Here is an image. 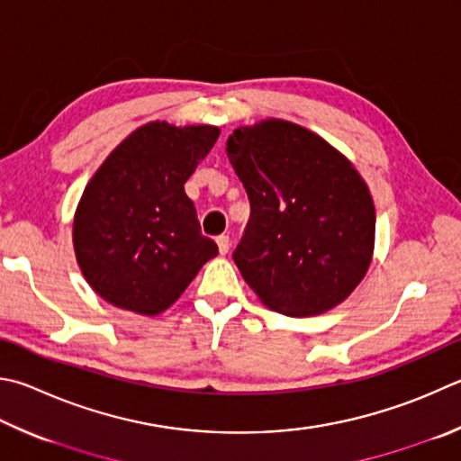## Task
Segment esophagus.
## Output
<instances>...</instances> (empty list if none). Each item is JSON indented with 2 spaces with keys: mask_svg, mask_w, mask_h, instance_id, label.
Returning <instances> with one entry per match:
<instances>
[{
  "mask_svg": "<svg viewBox=\"0 0 461 461\" xmlns=\"http://www.w3.org/2000/svg\"><path fill=\"white\" fill-rule=\"evenodd\" d=\"M215 241H217V248H220V254L221 256H225V254L230 252V238L228 236H217Z\"/></svg>",
  "mask_w": 461,
  "mask_h": 461,
  "instance_id": "1",
  "label": "esophagus"
}]
</instances>
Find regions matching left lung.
Wrapping results in <instances>:
<instances>
[{"instance_id": "8db88e82", "label": "left lung", "mask_w": 461, "mask_h": 461, "mask_svg": "<svg viewBox=\"0 0 461 461\" xmlns=\"http://www.w3.org/2000/svg\"><path fill=\"white\" fill-rule=\"evenodd\" d=\"M225 150L252 207L233 259L259 303L288 316L345 303L375 249V203L355 165L282 119L238 127Z\"/></svg>"}]
</instances>
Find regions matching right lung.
I'll use <instances>...</instances> for the list:
<instances>
[{
  "mask_svg": "<svg viewBox=\"0 0 461 461\" xmlns=\"http://www.w3.org/2000/svg\"><path fill=\"white\" fill-rule=\"evenodd\" d=\"M217 137L212 124L147 122L92 175L74 213L72 241L82 276L106 303L161 314L217 256L183 187Z\"/></svg>",
  "mask_w": 461,
  "mask_h": 461,
  "instance_id": "right-lung-1",
  "label": "right lung"
}]
</instances>
